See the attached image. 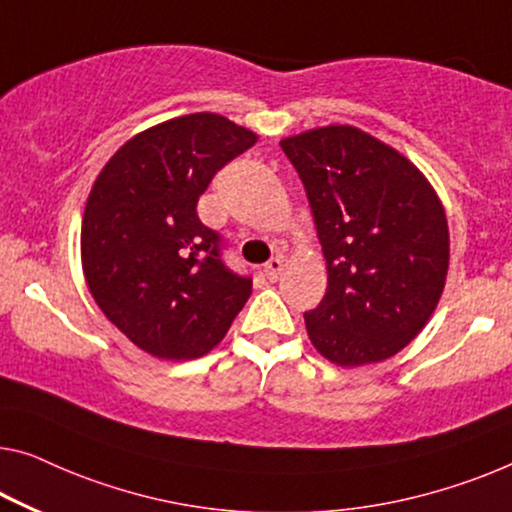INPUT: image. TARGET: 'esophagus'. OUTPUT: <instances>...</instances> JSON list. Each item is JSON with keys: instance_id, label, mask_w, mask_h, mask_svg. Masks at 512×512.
Listing matches in <instances>:
<instances>
[{"instance_id": "1", "label": "esophagus", "mask_w": 512, "mask_h": 512, "mask_svg": "<svg viewBox=\"0 0 512 512\" xmlns=\"http://www.w3.org/2000/svg\"><path fill=\"white\" fill-rule=\"evenodd\" d=\"M264 276L269 278V280H278V276H280V271H282V259L280 257H273V259H269V262L264 264Z\"/></svg>"}]
</instances>
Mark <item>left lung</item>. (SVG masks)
Here are the masks:
<instances>
[{
	"label": "left lung",
	"mask_w": 512,
	"mask_h": 512,
	"mask_svg": "<svg viewBox=\"0 0 512 512\" xmlns=\"http://www.w3.org/2000/svg\"><path fill=\"white\" fill-rule=\"evenodd\" d=\"M308 193L329 287L305 312L312 347L340 368L391 358L430 322L444 294L451 236L425 174L349 124L280 140Z\"/></svg>",
	"instance_id": "obj_1"
}]
</instances>
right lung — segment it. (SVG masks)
Listing matches in <instances>:
<instances>
[{"label":"right lung","instance_id":"add662e5","mask_svg":"<svg viewBox=\"0 0 512 512\" xmlns=\"http://www.w3.org/2000/svg\"><path fill=\"white\" fill-rule=\"evenodd\" d=\"M257 133L213 112L167 119L114 151L82 216L80 255L91 296L117 329L163 361L209 354L253 282L220 259L197 200Z\"/></svg>","mask_w":512,"mask_h":512}]
</instances>
